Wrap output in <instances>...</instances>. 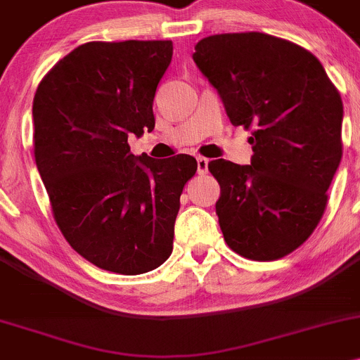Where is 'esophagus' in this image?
<instances>
[{
	"label": "esophagus",
	"mask_w": 360,
	"mask_h": 360,
	"mask_svg": "<svg viewBox=\"0 0 360 360\" xmlns=\"http://www.w3.org/2000/svg\"><path fill=\"white\" fill-rule=\"evenodd\" d=\"M207 165H210V160H207V158H197V173H199V175L207 173Z\"/></svg>",
	"instance_id": "esophagus-1"
}]
</instances>
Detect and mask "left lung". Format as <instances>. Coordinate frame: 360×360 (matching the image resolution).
I'll use <instances>...</instances> for the list:
<instances>
[{"label":"left lung","mask_w":360,"mask_h":360,"mask_svg":"<svg viewBox=\"0 0 360 360\" xmlns=\"http://www.w3.org/2000/svg\"><path fill=\"white\" fill-rule=\"evenodd\" d=\"M192 58L231 125L252 129L250 165L207 166L223 237L252 261L287 256L323 218L342 160V98L312 53L268 34L204 37Z\"/></svg>","instance_id":"obj_1"}]
</instances>
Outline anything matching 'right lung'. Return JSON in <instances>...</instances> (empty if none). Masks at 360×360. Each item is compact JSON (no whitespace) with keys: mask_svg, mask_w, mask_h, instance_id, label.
<instances>
[{"mask_svg":"<svg viewBox=\"0 0 360 360\" xmlns=\"http://www.w3.org/2000/svg\"><path fill=\"white\" fill-rule=\"evenodd\" d=\"M172 56V41L87 42L58 61L34 96V154L56 225L106 271H153L173 250L195 158L154 160L129 146V135L153 132L154 94Z\"/></svg>","mask_w":360,"mask_h":360,"instance_id":"obj_1","label":"right lung"}]
</instances>
